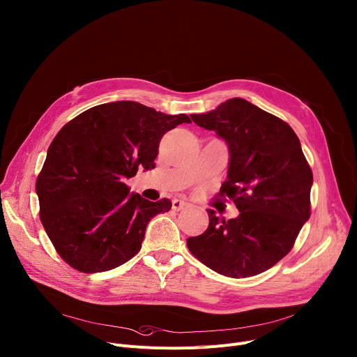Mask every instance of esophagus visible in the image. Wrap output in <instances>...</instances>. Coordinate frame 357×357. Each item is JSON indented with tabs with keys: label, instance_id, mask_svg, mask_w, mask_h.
I'll use <instances>...</instances> for the list:
<instances>
[{
	"label": "esophagus",
	"instance_id": "1",
	"mask_svg": "<svg viewBox=\"0 0 357 357\" xmlns=\"http://www.w3.org/2000/svg\"><path fill=\"white\" fill-rule=\"evenodd\" d=\"M188 206H189V204L185 202V201H182V199L175 198V199L172 201V209H174V211H181V209H185V208H188Z\"/></svg>",
	"mask_w": 357,
	"mask_h": 357
}]
</instances>
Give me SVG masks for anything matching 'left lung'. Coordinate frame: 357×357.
Returning a JSON list of instances; mask_svg holds the SVG:
<instances>
[{
    "label": "left lung",
    "mask_w": 357,
    "mask_h": 357,
    "mask_svg": "<svg viewBox=\"0 0 357 357\" xmlns=\"http://www.w3.org/2000/svg\"><path fill=\"white\" fill-rule=\"evenodd\" d=\"M190 118L228 144L219 197L234 201L239 215L220 220L208 209V229L188 238V249L223 276L262 273L290 252L310 218L313 174L301 141L284 121L242 98Z\"/></svg>",
    "instance_id": "left-lung-1"
}]
</instances>
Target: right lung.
<instances>
[{
	"label": "right lung",
	"instance_id": "add662e5",
	"mask_svg": "<svg viewBox=\"0 0 357 357\" xmlns=\"http://www.w3.org/2000/svg\"><path fill=\"white\" fill-rule=\"evenodd\" d=\"M185 114L167 115L135 101L96 105L63 125L37 178L40 218L58 255L84 273L134 257L149 220L171 209L129 193L125 179L155 168L160 138Z\"/></svg>",
	"mask_w": 357,
	"mask_h": 357
}]
</instances>
